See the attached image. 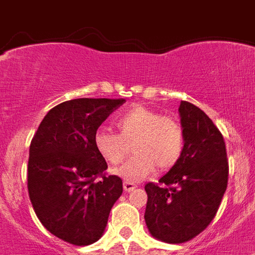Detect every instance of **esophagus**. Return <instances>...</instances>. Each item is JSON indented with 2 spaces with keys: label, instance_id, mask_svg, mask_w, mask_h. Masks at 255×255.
I'll return each instance as SVG.
<instances>
[{
  "label": "esophagus",
  "instance_id": "esophagus-1",
  "mask_svg": "<svg viewBox=\"0 0 255 255\" xmlns=\"http://www.w3.org/2000/svg\"><path fill=\"white\" fill-rule=\"evenodd\" d=\"M123 188L126 192H131V190H133L136 188V184H133V182H129V181H124Z\"/></svg>",
  "mask_w": 255,
  "mask_h": 255
}]
</instances>
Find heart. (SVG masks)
Listing matches in <instances>:
<instances>
[{"instance_id": "heart-1", "label": "heart", "mask_w": 255, "mask_h": 255, "mask_svg": "<svg viewBox=\"0 0 255 255\" xmlns=\"http://www.w3.org/2000/svg\"><path fill=\"white\" fill-rule=\"evenodd\" d=\"M116 135L107 129H98L94 147L106 163L116 165L123 161L127 144H132L133 157L114 169L126 181L137 182L153 173L157 167L167 172L180 163L184 153L185 135L177 119L161 115L144 106H135L115 120Z\"/></svg>"}]
</instances>
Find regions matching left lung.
Listing matches in <instances>:
<instances>
[{"mask_svg": "<svg viewBox=\"0 0 255 255\" xmlns=\"http://www.w3.org/2000/svg\"><path fill=\"white\" fill-rule=\"evenodd\" d=\"M185 135L180 163L148 182L145 224L155 238L182 244L206 229L222 201L229 161L224 136L205 112L182 100L178 108Z\"/></svg>", "mask_w": 255, "mask_h": 255, "instance_id": "obj_1", "label": "left lung"}]
</instances>
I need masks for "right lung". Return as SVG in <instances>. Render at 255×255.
<instances>
[{
	"mask_svg": "<svg viewBox=\"0 0 255 255\" xmlns=\"http://www.w3.org/2000/svg\"><path fill=\"white\" fill-rule=\"evenodd\" d=\"M124 99L81 98L51 108L29 151L27 189L41 224L75 246L91 245L107 226L123 193L122 178L107 176V163L94 147V135Z\"/></svg>",
	"mask_w": 255,
	"mask_h": 255,
	"instance_id": "1",
	"label": "right lung"
}]
</instances>
